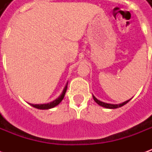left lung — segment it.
I'll return each instance as SVG.
<instances>
[{"mask_svg": "<svg viewBox=\"0 0 152 152\" xmlns=\"http://www.w3.org/2000/svg\"><path fill=\"white\" fill-rule=\"evenodd\" d=\"M93 98H94V100L95 101L99 106H101L102 107H105V108H108V109H115V108H118V107H121L122 106L125 105L127 102H129L130 101V99H129L127 101H125V102H122V103H120V104H111V103H107V102H101V101H99V99H97L94 97V96L93 95Z\"/></svg>", "mask_w": 152, "mask_h": 152, "instance_id": "left-lung-1", "label": "left lung"}]
</instances>
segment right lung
Segmentation results:
<instances>
[{"label": "right lung", "mask_w": 152, "mask_h": 152, "mask_svg": "<svg viewBox=\"0 0 152 152\" xmlns=\"http://www.w3.org/2000/svg\"><path fill=\"white\" fill-rule=\"evenodd\" d=\"M67 84H68V82H66V86L64 87V89H63L62 94H61L55 100H53V102H49V103H45V104H31V103H29V104L31 106H32L33 107H36V108L37 109H40V110H47V109L53 108V107L58 106L60 102H62V100L63 99L64 95H65V94H66V88H67Z\"/></svg>", "instance_id": "obj_1"}]
</instances>
